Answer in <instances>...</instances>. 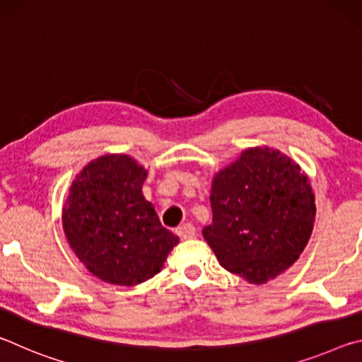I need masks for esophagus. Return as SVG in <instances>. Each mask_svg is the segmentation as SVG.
I'll list each match as a JSON object with an SVG mask.
<instances>
[{
	"mask_svg": "<svg viewBox=\"0 0 362 362\" xmlns=\"http://www.w3.org/2000/svg\"><path fill=\"white\" fill-rule=\"evenodd\" d=\"M194 226L192 223H183L180 225L179 228H177V235H179L182 240H192V238L194 236Z\"/></svg>",
	"mask_w": 362,
	"mask_h": 362,
	"instance_id": "34e87169",
	"label": "esophagus"
}]
</instances>
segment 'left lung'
I'll list each match as a JSON object with an SVG mask.
<instances>
[{
	"label": "left lung",
	"mask_w": 362,
	"mask_h": 362,
	"mask_svg": "<svg viewBox=\"0 0 362 362\" xmlns=\"http://www.w3.org/2000/svg\"><path fill=\"white\" fill-rule=\"evenodd\" d=\"M212 223L203 230L230 273L262 286L293 265L313 233L316 204L300 164L272 146H250L216 173Z\"/></svg>",
	"instance_id": "8db88e82"
}]
</instances>
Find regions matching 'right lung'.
Returning <instances> with one entry per match:
<instances>
[{
    "instance_id": "1",
    "label": "right lung",
    "mask_w": 362,
    "mask_h": 362,
    "mask_svg": "<svg viewBox=\"0 0 362 362\" xmlns=\"http://www.w3.org/2000/svg\"><path fill=\"white\" fill-rule=\"evenodd\" d=\"M148 175L124 153L89 161L62 207L66 241L79 262L103 283L137 286L161 272L179 238L164 228L142 185Z\"/></svg>"
}]
</instances>
